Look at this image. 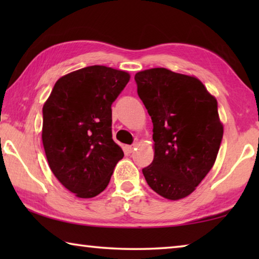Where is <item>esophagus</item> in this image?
<instances>
[{
	"label": "esophagus",
	"instance_id": "obj_1",
	"mask_svg": "<svg viewBox=\"0 0 259 259\" xmlns=\"http://www.w3.org/2000/svg\"><path fill=\"white\" fill-rule=\"evenodd\" d=\"M125 150H126V152H128V153H133L134 150H135V145H128V146H125Z\"/></svg>",
	"mask_w": 259,
	"mask_h": 259
}]
</instances>
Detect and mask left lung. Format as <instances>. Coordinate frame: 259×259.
Here are the masks:
<instances>
[{"label":"left lung","mask_w":259,"mask_h":259,"mask_svg":"<svg viewBox=\"0 0 259 259\" xmlns=\"http://www.w3.org/2000/svg\"><path fill=\"white\" fill-rule=\"evenodd\" d=\"M135 81L153 122L154 160L144 177L163 198H185L216 161L223 139L217 100L196 77L166 68L138 72Z\"/></svg>","instance_id":"1"}]
</instances>
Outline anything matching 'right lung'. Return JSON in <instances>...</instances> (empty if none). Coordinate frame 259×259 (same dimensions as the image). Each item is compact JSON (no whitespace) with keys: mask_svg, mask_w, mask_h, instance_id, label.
<instances>
[{"mask_svg":"<svg viewBox=\"0 0 259 259\" xmlns=\"http://www.w3.org/2000/svg\"><path fill=\"white\" fill-rule=\"evenodd\" d=\"M130 75L106 66L60 77L43 106L42 142L56 178L78 198L107 187L123 151L112 138V104Z\"/></svg>","mask_w":259,"mask_h":259,"instance_id":"obj_1","label":"right lung"}]
</instances>
